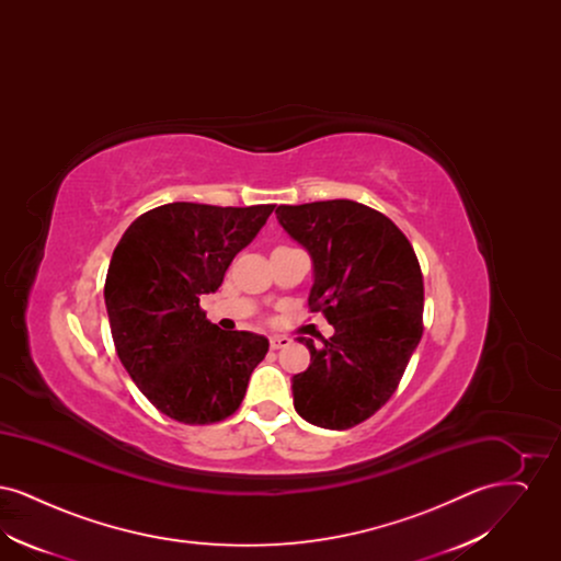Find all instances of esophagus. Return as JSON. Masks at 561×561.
<instances>
[{
    "label": "esophagus",
    "mask_w": 561,
    "mask_h": 561,
    "mask_svg": "<svg viewBox=\"0 0 561 561\" xmlns=\"http://www.w3.org/2000/svg\"><path fill=\"white\" fill-rule=\"evenodd\" d=\"M293 341L288 339V336H271V341H268V345L273 351H277V348L288 347Z\"/></svg>",
    "instance_id": "obj_1"
}]
</instances>
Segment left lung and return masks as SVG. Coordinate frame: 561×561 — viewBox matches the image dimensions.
Segmentation results:
<instances>
[{"label":"left lung","mask_w":561,"mask_h":561,"mask_svg":"<svg viewBox=\"0 0 561 561\" xmlns=\"http://www.w3.org/2000/svg\"><path fill=\"white\" fill-rule=\"evenodd\" d=\"M277 220L313 261L309 309L334 325L294 374V410L311 425L355 427L396 393L423 336V273L414 248L385 214L330 199L279 206Z\"/></svg>","instance_id":"left-lung-1"}]
</instances>
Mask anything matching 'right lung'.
Masks as SVG:
<instances>
[{
    "label": "right lung",
    "instance_id": "right-lung-1",
    "mask_svg": "<svg viewBox=\"0 0 561 561\" xmlns=\"http://www.w3.org/2000/svg\"><path fill=\"white\" fill-rule=\"evenodd\" d=\"M273 208L165 204L140 214L113 250L105 305L115 351L142 396L179 423L231 416L267 355L265 336L206 320L199 296L218 290Z\"/></svg>",
    "mask_w": 561,
    "mask_h": 561
}]
</instances>
